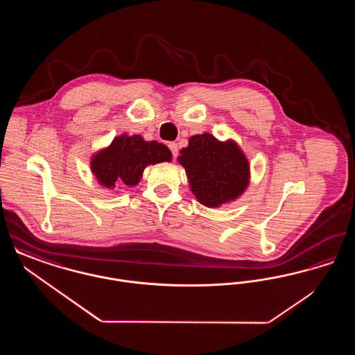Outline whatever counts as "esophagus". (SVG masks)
I'll list each match as a JSON object with an SVG mask.
<instances>
[{
  "label": "esophagus",
  "mask_w": 355,
  "mask_h": 355,
  "mask_svg": "<svg viewBox=\"0 0 355 355\" xmlns=\"http://www.w3.org/2000/svg\"><path fill=\"white\" fill-rule=\"evenodd\" d=\"M169 149L170 152L173 153V157L177 158V155H178V145L175 142H170Z\"/></svg>",
  "instance_id": "1"
}]
</instances>
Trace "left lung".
Returning a JSON list of instances; mask_svg holds the SVG:
<instances>
[{"label": "left lung", "instance_id": "obj_1", "mask_svg": "<svg viewBox=\"0 0 355 355\" xmlns=\"http://www.w3.org/2000/svg\"><path fill=\"white\" fill-rule=\"evenodd\" d=\"M177 161L184 166L191 193L206 207L236 201L250 182L249 161L236 141L210 133L189 138Z\"/></svg>", "mask_w": 355, "mask_h": 355}]
</instances>
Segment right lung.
Masks as SVG:
<instances>
[{"label": "right lung", "instance_id": "right-lung-1", "mask_svg": "<svg viewBox=\"0 0 355 355\" xmlns=\"http://www.w3.org/2000/svg\"><path fill=\"white\" fill-rule=\"evenodd\" d=\"M170 161L171 153L166 145L125 133L114 137L109 146L93 154L90 170L102 187L114 189L117 182L133 187L149 165Z\"/></svg>", "mask_w": 355, "mask_h": 355}]
</instances>
